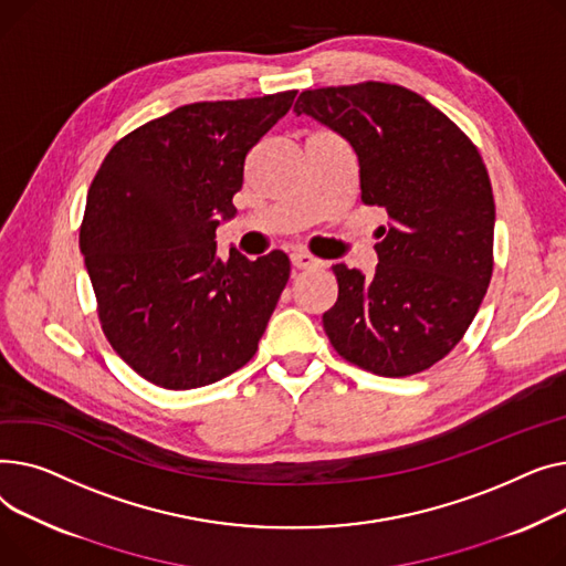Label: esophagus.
I'll list each match as a JSON object with an SVG mask.
<instances>
[{"mask_svg": "<svg viewBox=\"0 0 566 566\" xmlns=\"http://www.w3.org/2000/svg\"><path fill=\"white\" fill-rule=\"evenodd\" d=\"M290 260H292V264H294V270H317V268H322V260H317V258H313L311 253H306V251H294L292 255H290Z\"/></svg>", "mask_w": 566, "mask_h": 566, "instance_id": "1", "label": "esophagus"}]
</instances>
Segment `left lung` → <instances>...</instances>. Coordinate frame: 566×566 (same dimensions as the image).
<instances>
[{"instance_id": "8db88e82", "label": "left lung", "mask_w": 566, "mask_h": 566, "mask_svg": "<svg viewBox=\"0 0 566 566\" xmlns=\"http://www.w3.org/2000/svg\"><path fill=\"white\" fill-rule=\"evenodd\" d=\"M294 112L352 146L363 203L390 219L373 276L334 268L338 302L322 315L331 345L381 377L431 368L467 334L491 281L495 206L478 148L397 84L304 91Z\"/></svg>"}]
</instances>
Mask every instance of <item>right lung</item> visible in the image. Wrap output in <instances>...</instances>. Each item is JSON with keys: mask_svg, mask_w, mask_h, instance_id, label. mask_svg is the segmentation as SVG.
I'll return each mask as SVG.
<instances>
[{"mask_svg": "<svg viewBox=\"0 0 566 566\" xmlns=\"http://www.w3.org/2000/svg\"><path fill=\"white\" fill-rule=\"evenodd\" d=\"M296 91L193 103L123 137L86 196L80 249L103 331L132 370L189 390L247 365L290 279V258L217 251L238 214L249 150Z\"/></svg>", "mask_w": 566, "mask_h": 566, "instance_id": "1", "label": "right lung"}]
</instances>
